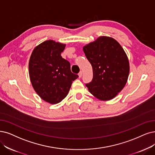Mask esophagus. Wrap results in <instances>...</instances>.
Wrapping results in <instances>:
<instances>
[{
	"label": "esophagus",
	"mask_w": 155,
	"mask_h": 155,
	"mask_svg": "<svg viewBox=\"0 0 155 155\" xmlns=\"http://www.w3.org/2000/svg\"><path fill=\"white\" fill-rule=\"evenodd\" d=\"M82 75H83V72L82 71H80L79 73L78 74V76H79V78H81L82 77Z\"/></svg>",
	"instance_id": "1"
}]
</instances>
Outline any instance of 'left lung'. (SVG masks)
Here are the masks:
<instances>
[{"mask_svg":"<svg viewBox=\"0 0 155 155\" xmlns=\"http://www.w3.org/2000/svg\"><path fill=\"white\" fill-rule=\"evenodd\" d=\"M93 69L92 81L86 84L91 94L101 101L114 98L125 86L130 72L127 55L114 39L101 36L83 48Z\"/></svg>","mask_w":155,"mask_h":155,"instance_id":"left-lung-1","label":"left lung"}]
</instances>
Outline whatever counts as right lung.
I'll use <instances>...</instances> for the list:
<instances>
[{"label":"right lung","instance_id":"add662e5","mask_svg":"<svg viewBox=\"0 0 155 155\" xmlns=\"http://www.w3.org/2000/svg\"><path fill=\"white\" fill-rule=\"evenodd\" d=\"M66 45L48 40L37 46L28 63L31 83L38 95L51 104L60 102L67 95L78 75L61 56Z\"/></svg>","mask_w":155,"mask_h":155}]
</instances>
